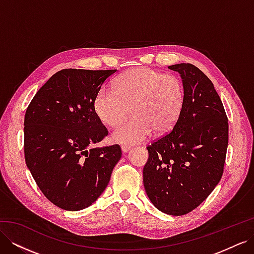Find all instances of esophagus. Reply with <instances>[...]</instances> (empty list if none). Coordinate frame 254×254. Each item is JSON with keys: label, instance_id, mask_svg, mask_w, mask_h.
<instances>
[{"label": "esophagus", "instance_id": "1", "mask_svg": "<svg viewBox=\"0 0 254 254\" xmlns=\"http://www.w3.org/2000/svg\"><path fill=\"white\" fill-rule=\"evenodd\" d=\"M121 148H122V151L125 152V153L128 152L130 149H131V147H130V146H128V145H123Z\"/></svg>", "mask_w": 254, "mask_h": 254}]
</instances>
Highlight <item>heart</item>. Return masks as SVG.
I'll list each match as a JSON object with an SVG mask.
<instances>
[{"label": "heart", "instance_id": "heart-1", "mask_svg": "<svg viewBox=\"0 0 254 254\" xmlns=\"http://www.w3.org/2000/svg\"><path fill=\"white\" fill-rule=\"evenodd\" d=\"M183 105L181 80L149 67L133 68L121 75L113 88H101L94 99L97 117L111 127L124 122L131 109L133 119L112 132V140L120 144L144 142L155 130L159 134L170 131Z\"/></svg>", "mask_w": 254, "mask_h": 254}]
</instances>
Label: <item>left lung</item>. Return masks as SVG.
Returning a JSON list of instances; mask_svg holds the SVG:
<instances>
[{"label": "left lung", "mask_w": 254, "mask_h": 254, "mask_svg": "<svg viewBox=\"0 0 254 254\" xmlns=\"http://www.w3.org/2000/svg\"><path fill=\"white\" fill-rule=\"evenodd\" d=\"M168 68L180 74L184 105L172 131L147 147L143 182L158 210L181 216L205 200L220 181L229 125L221 99L202 71L190 64Z\"/></svg>", "instance_id": "1"}]
</instances>
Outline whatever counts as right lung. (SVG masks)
I'll use <instances>...</instances> for the list:
<instances>
[{
  "mask_svg": "<svg viewBox=\"0 0 254 254\" xmlns=\"http://www.w3.org/2000/svg\"><path fill=\"white\" fill-rule=\"evenodd\" d=\"M115 71L61 70L26 110V165L43 195L64 210L79 211L95 202L122 157L119 145L91 148L108 134L94 99Z\"/></svg>",
  "mask_w": 254,
  "mask_h": 254,
  "instance_id": "right-lung-1",
  "label": "right lung"
}]
</instances>
